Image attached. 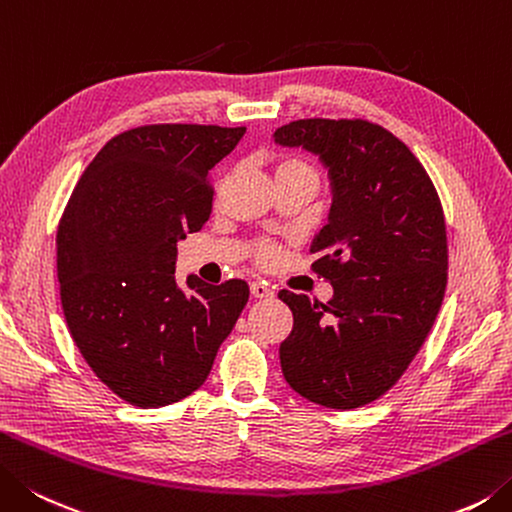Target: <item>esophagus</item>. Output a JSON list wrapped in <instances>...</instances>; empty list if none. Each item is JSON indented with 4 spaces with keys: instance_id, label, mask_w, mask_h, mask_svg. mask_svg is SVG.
<instances>
[{
    "instance_id": "34e87169",
    "label": "esophagus",
    "mask_w": 512,
    "mask_h": 512,
    "mask_svg": "<svg viewBox=\"0 0 512 512\" xmlns=\"http://www.w3.org/2000/svg\"><path fill=\"white\" fill-rule=\"evenodd\" d=\"M249 289H252V296L254 298H272L274 296L272 289H269L265 283H260V281L249 285Z\"/></svg>"
}]
</instances>
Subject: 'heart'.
Wrapping results in <instances>:
<instances>
[{
    "label": "heart",
    "mask_w": 512,
    "mask_h": 512,
    "mask_svg": "<svg viewBox=\"0 0 512 512\" xmlns=\"http://www.w3.org/2000/svg\"><path fill=\"white\" fill-rule=\"evenodd\" d=\"M285 171H312V169L307 167L303 160L283 158V160L276 162V173H285ZM258 258L263 260V263H272V260L276 258V249L272 245H263L258 249Z\"/></svg>",
    "instance_id": "b5f03b06"
}]
</instances>
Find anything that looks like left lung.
<instances>
[{
	"label": "left lung",
	"instance_id": "left-lung-1",
	"mask_svg": "<svg viewBox=\"0 0 512 512\" xmlns=\"http://www.w3.org/2000/svg\"><path fill=\"white\" fill-rule=\"evenodd\" d=\"M330 176L327 225L312 240L314 272L334 296L278 292L294 314L281 343L289 388L332 410L379 399L408 370L446 294V220L430 176L388 129L368 120H296L276 129Z\"/></svg>",
	"mask_w": 512,
	"mask_h": 512
}]
</instances>
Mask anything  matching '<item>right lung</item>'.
I'll list each match as a JSON object with an SVG mask.
<instances>
[{"mask_svg": "<svg viewBox=\"0 0 512 512\" xmlns=\"http://www.w3.org/2000/svg\"><path fill=\"white\" fill-rule=\"evenodd\" d=\"M245 127L147 124L111 138L57 227L69 332L95 376L131 406L189 397L249 298L245 281H176L178 243L211 214L209 171Z\"/></svg>", "mask_w": 512, "mask_h": 512, "instance_id": "add662e5", "label": "right lung"}]
</instances>
